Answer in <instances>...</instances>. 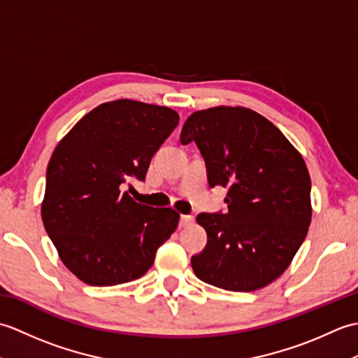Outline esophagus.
Returning a JSON list of instances; mask_svg holds the SVG:
<instances>
[{"instance_id": "obj_1", "label": "esophagus", "mask_w": 358, "mask_h": 358, "mask_svg": "<svg viewBox=\"0 0 358 358\" xmlns=\"http://www.w3.org/2000/svg\"><path fill=\"white\" fill-rule=\"evenodd\" d=\"M194 223V218L191 215H181L180 217V226L181 227H187Z\"/></svg>"}]
</instances>
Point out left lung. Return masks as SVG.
<instances>
[{
	"instance_id": "8db88e82",
	"label": "left lung",
	"mask_w": 358,
	"mask_h": 358,
	"mask_svg": "<svg viewBox=\"0 0 358 358\" xmlns=\"http://www.w3.org/2000/svg\"><path fill=\"white\" fill-rule=\"evenodd\" d=\"M180 140L199 146L209 186L227 187L226 214L196 217L208 245L191 258L195 275L234 292L268 286L287 269L309 229L305 159L278 127L241 106L194 112Z\"/></svg>"
}]
</instances>
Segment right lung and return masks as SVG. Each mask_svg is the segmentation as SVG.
<instances>
[{"instance_id": "1", "label": "right lung", "mask_w": 358, "mask_h": 358, "mask_svg": "<svg viewBox=\"0 0 358 358\" xmlns=\"http://www.w3.org/2000/svg\"><path fill=\"white\" fill-rule=\"evenodd\" d=\"M164 106L115 100L96 106L53 150L41 203L44 229L64 266L90 286L143 277L178 226L172 208L136 203L124 191L178 124Z\"/></svg>"}]
</instances>
